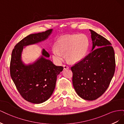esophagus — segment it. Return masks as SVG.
<instances>
[{"mask_svg":"<svg viewBox=\"0 0 124 124\" xmlns=\"http://www.w3.org/2000/svg\"><path fill=\"white\" fill-rule=\"evenodd\" d=\"M63 69H69V67L67 66V65H63Z\"/></svg>","mask_w":124,"mask_h":124,"instance_id":"1","label":"esophagus"}]
</instances>
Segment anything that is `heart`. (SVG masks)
<instances>
[{
  "label": "heart",
  "instance_id": "heart-1",
  "mask_svg": "<svg viewBox=\"0 0 124 124\" xmlns=\"http://www.w3.org/2000/svg\"><path fill=\"white\" fill-rule=\"evenodd\" d=\"M89 45L88 37L84 34L67 35L60 38L56 43V47L52 49L53 57L58 62L63 58L62 53L70 62H78L84 58Z\"/></svg>",
  "mask_w": 124,
  "mask_h": 124
}]
</instances>
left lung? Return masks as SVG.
<instances>
[{
  "mask_svg": "<svg viewBox=\"0 0 124 124\" xmlns=\"http://www.w3.org/2000/svg\"><path fill=\"white\" fill-rule=\"evenodd\" d=\"M92 52L71 67L72 83L77 94L87 100L102 96L109 86L115 70V53L109 41L89 29Z\"/></svg>",
  "mask_w": 124,
  "mask_h": 124,
  "instance_id": "obj_1",
  "label": "left lung"
}]
</instances>
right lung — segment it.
<instances>
[{
    "label": "right lung",
    "mask_w": 124,
    "mask_h": 124,
    "mask_svg": "<svg viewBox=\"0 0 124 124\" xmlns=\"http://www.w3.org/2000/svg\"><path fill=\"white\" fill-rule=\"evenodd\" d=\"M52 29L31 34L17 43L12 52L10 71L11 77L21 96L31 103L39 104L46 101L53 93L57 76L62 71V66L55 65L45 49L42 56L33 64L25 65L21 61L24 46L37 43L47 38Z\"/></svg>",
    "instance_id": "right-lung-1"
}]
</instances>
